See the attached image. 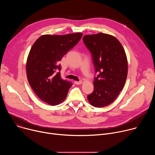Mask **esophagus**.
<instances>
[{"mask_svg": "<svg viewBox=\"0 0 155 155\" xmlns=\"http://www.w3.org/2000/svg\"><path fill=\"white\" fill-rule=\"evenodd\" d=\"M74 83L75 84H81L82 83V81H74Z\"/></svg>", "mask_w": 155, "mask_h": 155, "instance_id": "1", "label": "esophagus"}]
</instances>
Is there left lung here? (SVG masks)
Instances as JSON below:
<instances>
[{"label":"left lung","mask_w":155,"mask_h":155,"mask_svg":"<svg viewBox=\"0 0 155 155\" xmlns=\"http://www.w3.org/2000/svg\"><path fill=\"white\" fill-rule=\"evenodd\" d=\"M83 40L92 54L95 72L94 91L87 96L90 104L101 108L108 105L119 95L127 75L126 53L113 35L98 33L86 35Z\"/></svg>","instance_id":"8db88e82"}]
</instances>
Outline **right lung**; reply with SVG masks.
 I'll list each match as a JSON object with an SVG mask.
<instances>
[{
    "instance_id": "obj_1",
    "label": "right lung",
    "mask_w": 155,
    "mask_h": 155,
    "mask_svg": "<svg viewBox=\"0 0 155 155\" xmlns=\"http://www.w3.org/2000/svg\"><path fill=\"white\" fill-rule=\"evenodd\" d=\"M81 32L40 37L33 44L26 62V74L36 95L51 105L63 102L72 84L61 78L59 61L81 39Z\"/></svg>"
}]
</instances>
